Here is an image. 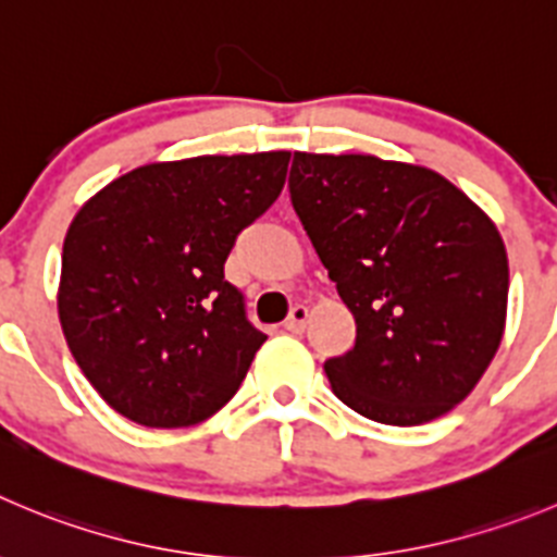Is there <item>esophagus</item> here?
<instances>
[{"label": "esophagus", "mask_w": 557, "mask_h": 557, "mask_svg": "<svg viewBox=\"0 0 557 557\" xmlns=\"http://www.w3.org/2000/svg\"><path fill=\"white\" fill-rule=\"evenodd\" d=\"M308 319H310V310L305 308V305H294L288 313V319H285V330L302 332L305 326H308Z\"/></svg>", "instance_id": "esophagus-1"}]
</instances>
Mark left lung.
Wrapping results in <instances>:
<instances>
[{
    "label": "left lung",
    "mask_w": 557,
    "mask_h": 557,
    "mask_svg": "<svg viewBox=\"0 0 557 557\" xmlns=\"http://www.w3.org/2000/svg\"><path fill=\"white\" fill-rule=\"evenodd\" d=\"M290 202L357 321L324 362L362 418L420 425L465 401L506 330L508 255L448 178L362 153H294Z\"/></svg>",
    "instance_id": "8db88e82"
}]
</instances>
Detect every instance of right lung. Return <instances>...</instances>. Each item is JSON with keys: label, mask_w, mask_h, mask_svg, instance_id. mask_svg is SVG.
I'll return each mask as SVG.
<instances>
[{"label": "right lung", "mask_w": 557, "mask_h": 557, "mask_svg": "<svg viewBox=\"0 0 557 557\" xmlns=\"http://www.w3.org/2000/svg\"><path fill=\"white\" fill-rule=\"evenodd\" d=\"M288 150L145 164L79 208L57 308L98 396L148 429L220 412L267 335L225 280L236 236L280 197Z\"/></svg>", "instance_id": "1"}]
</instances>
